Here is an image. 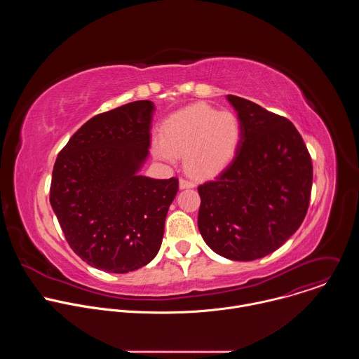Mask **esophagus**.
Wrapping results in <instances>:
<instances>
[{
    "label": "esophagus",
    "mask_w": 359,
    "mask_h": 359,
    "mask_svg": "<svg viewBox=\"0 0 359 359\" xmlns=\"http://www.w3.org/2000/svg\"><path fill=\"white\" fill-rule=\"evenodd\" d=\"M179 187H180V189H191V187H194V183H193L191 180L180 179V180H179Z\"/></svg>",
    "instance_id": "1"
}]
</instances>
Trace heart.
Here are the masks:
<instances>
[{
  "label": "heart",
  "instance_id": "b5f03b06",
  "mask_svg": "<svg viewBox=\"0 0 359 359\" xmlns=\"http://www.w3.org/2000/svg\"><path fill=\"white\" fill-rule=\"evenodd\" d=\"M240 139L241 125L233 112H219L206 104H196L165 122L162 136L153 137L151 149L158 159L168 163H175L177 155H184L189 173L210 177L230 165Z\"/></svg>",
  "mask_w": 359,
  "mask_h": 359
}]
</instances>
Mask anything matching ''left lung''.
Listing matches in <instances>:
<instances>
[{
	"instance_id": "left-lung-1",
	"label": "left lung",
	"mask_w": 359,
	"mask_h": 359,
	"mask_svg": "<svg viewBox=\"0 0 359 359\" xmlns=\"http://www.w3.org/2000/svg\"><path fill=\"white\" fill-rule=\"evenodd\" d=\"M241 125L231 163L197 187L198 231L222 257L252 262L280 248L301 226L311 196L313 163L285 118L227 95Z\"/></svg>"
}]
</instances>
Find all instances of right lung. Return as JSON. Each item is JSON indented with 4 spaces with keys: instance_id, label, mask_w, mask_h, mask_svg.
I'll use <instances>...</instances> for the list:
<instances>
[{
    "instance_id": "right-lung-1",
    "label": "right lung",
    "mask_w": 359,
    "mask_h": 359,
    "mask_svg": "<svg viewBox=\"0 0 359 359\" xmlns=\"http://www.w3.org/2000/svg\"><path fill=\"white\" fill-rule=\"evenodd\" d=\"M155 104L136 100L82 125L57 158L49 201L74 252L107 273L156 257L179 180L139 172L149 156Z\"/></svg>"
}]
</instances>
